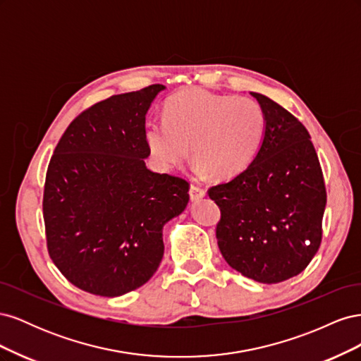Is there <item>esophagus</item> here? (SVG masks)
I'll return each mask as SVG.
<instances>
[{"label":"esophagus","mask_w":361,"mask_h":361,"mask_svg":"<svg viewBox=\"0 0 361 361\" xmlns=\"http://www.w3.org/2000/svg\"><path fill=\"white\" fill-rule=\"evenodd\" d=\"M206 195V191L200 187H197V185H191L190 187V197L192 202H197L199 199H203Z\"/></svg>","instance_id":"34e87169"}]
</instances>
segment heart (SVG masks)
<instances>
[{
	"instance_id": "1",
	"label": "heart",
	"mask_w": 361,
	"mask_h": 361,
	"mask_svg": "<svg viewBox=\"0 0 361 361\" xmlns=\"http://www.w3.org/2000/svg\"><path fill=\"white\" fill-rule=\"evenodd\" d=\"M265 130L264 108L250 97L190 90L170 97L162 122L147 125L146 140L162 169L187 161L191 146L200 171L232 178L253 162Z\"/></svg>"
}]
</instances>
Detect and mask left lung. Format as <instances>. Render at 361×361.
<instances>
[{
	"mask_svg": "<svg viewBox=\"0 0 361 361\" xmlns=\"http://www.w3.org/2000/svg\"><path fill=\"white\" fill-rule=\"evenodd\" d=\"M256 158L207 194L221 211L216 241L226 262L259 283L285 281L310 264L322 239L326 191L309 130L269 97Z\"/></svg>",
	"mask_w": 361,
	"mask_h": 361,
	"instance_id": "8db88e82",
	"label": "left lung"
}]
</instances>
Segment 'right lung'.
<instances>
[{"label": "right lung", "instance_id": "add662e5", "mask_svg": "<svg viewBox=\"0 0 361 361\" xmlns=\"http://www.w3.org/2000/svg\"><path fill=\"white\" fill-rule=\"evenodd\" d=\"M162 84L114 94L64 130L49 161L48 253L72 285L101 297L135 290L164 256L162 227L183 212L190 183L146 167V114Z\"/></svg>", "mask_w": 361, "mask_h": 361}]
</instances>
